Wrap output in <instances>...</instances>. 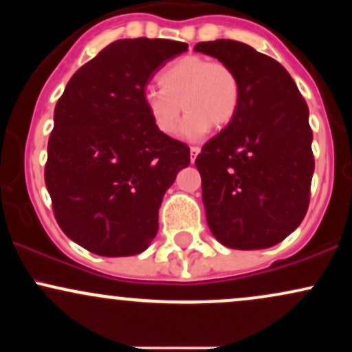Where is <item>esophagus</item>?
<instances>
[{
    "label": "esophagus",
    "mask_w": 352,
    "mask_h": 352,
    "mask_svg": "<svg viewBox=\"0 0 352 352\" xmlns=\"http://www.w3.org/2000/svg\"><path fill=\"white\" fill-rule=\"evenodd\" d=\"M200 153V148L199 147H190V160H192V164L195 162V159H197V155H199Z\"/></svg>",
    "instance_id": "obj_1"
}]
</instances>
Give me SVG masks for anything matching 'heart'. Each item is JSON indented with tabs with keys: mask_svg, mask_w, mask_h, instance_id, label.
Returning a JSON list of instances; mask_svg holds the SVG:
<instances>
[{
	"mask_svg": "<svg viewBox=\"0 0 352 352\" xmlns=\"http://www.w3.org/2000/svg\"><path fill=\"white\" fill-rule=\"evenodd\" d=\"M157 79L162 89H147L144 106L153 127L164 135L175 132L182 107L187 116L179 135L193 142L204 139L212 125L218 129L228 125L240 106V80L221 60L182 56L167 64Z\"/></svg>",
	"mask_w": 352,
	"mask_h": 352,
	"instance_id": "obj_1",
	"label": "heart"
}]
</instances>
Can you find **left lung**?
Here are the masks:
<instances>
[{
  "mask_svg": "<svg viewBox=\"0 0 352 352\" xmlns=\"http://www.w3.org/2000/svg\"><path fill=\"white\" fill-rule=\"evenodd\" d=\"M195 51L228 64L240 80L235 117L195 160L210 232L228 248H270L300 227L309 205L306 100L278 60L248 44L217 39Z\"/></svg>",
  "mask_w": 352,
  "mask_h": 352,
  "instance_id": "8db88e82",
  "label": "left lung"
}]
</instances>
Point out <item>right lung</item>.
<instances>
[{
	"mask_svg": "<svg viewBox=\"0 0 352 352\" xmlns=\"http://www.w3.org/2000/svg\"><path fill=\"white\" fill-rule=\"evenodd\" d=\"M188 44L119 39L76 71L54 109L44 168L52 210L72 241L100 256L148 248L159 208L190 148L160 134L145 86Z\"/></svg>",
	"mask_w": 352,
	"mask_h": 352,
	"instance_id": "right-lung-1",
	"label": "right lung"
}]
</instances>
